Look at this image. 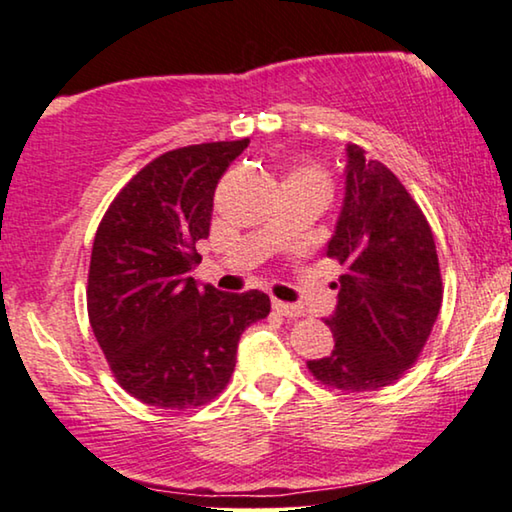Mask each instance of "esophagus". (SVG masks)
Wrapping results in <instances>:
<instances>
[{
  "label": "esophagus",
  "instance_id": "34e87169",
  "mask_svg": "<svg viewBox=\"0 0 512 512\" xmlns=\"http://www.w3.org/2000/svg\"><path fill=\"white\" fill-rule=\"evenodd\" d=\"M273 311H278L280 315H285V318H290V320L301 318V315H304V308L301 306L285 304V301H278V299H273Z\"/></svg>",
  "mask_w": 512,
  "mask_h": 512
}]
</instances>
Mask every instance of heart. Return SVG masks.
Listing matches in <instances>:
<instances>
[{"label": "heart", "mask_w": 512, "mask_h": 512, "mask_svg": "<svg viewBox=\"0 0 512 512\" xmlns=\"http://www.w3.org/2000/svg\"><path fill=\"white\" fill-rule=\"evenodd\" d=\"M294 176H318V178H322V174L318 169H313V167H306V169H301V171H297V174Z\"/></svg>", "instance_id": "b5f03b06"}]
</instances>
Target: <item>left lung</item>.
Masks as SVG:
<instances>
[{
  "mask_svg": "<svg viewBox=\"0 0 512 512\" xmlns=\"http://www.w3.org/2000/svg\"><path fill=\"white\" fill-rule=\"evenodd\" d=\"M345 199L325 255L345 273L329 357L308 371L343 392L392 385L417 362L441 311L443 280L434 234L422 208L383 162L348 143Z\"/></svg>",
  "mask_w": 512,
  "mask_h": 512,
  "instance_id": "1",
  "label": "left lung"
}]
</instances>
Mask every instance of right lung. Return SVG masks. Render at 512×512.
I'll return each instance as SVG.
<instances>
[{"label":"right lung","mask_w":512,"mask_h":512,"mask_svg":"<svg viewBox=\"0 0 512 512\" xmlns=\"http://www.w3.org/2000/svg\"><path fill=\"white\" fill-rule=\"evenodd\" d=\"M250 139L199 143L148 162L99 222L88 315L122 390L148 406L185 410L225 390L246 327L264 320V292L227 294L187 271L211 229L213 194Z\"/></svg>","instance_id":"right-lung-1"}]
</instances>
